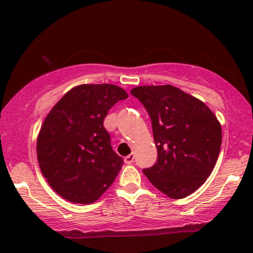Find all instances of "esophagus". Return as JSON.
<instances>
[{
    "label": "esophagus",
    "instance_id": "obj_1",
    "mask_svg": "<svg viewBox=\"0 0 253 253\" xmlns=\"http://www.w3.org/2000/svg\"><path fill=\"white\" fill-rule=\"evenodd\" d=\"M124 161L126 164H132L133 162H134V155H133V153H130V155L125 157Z\"/></svg>",
    "mask_w": 253,
    "mask_h": 253
}]
</instances>
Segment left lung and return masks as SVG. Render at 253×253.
<instances>
[{
  "label": "left lung",
  "mask_w": 253,
  "mask_h": 253,
  "mask_svg": "<svg viewBox=\"0 0 253 253\" xmlns=\"http://www.w3.org/2000/svg\"><path fill=\"white\" fill-rule=\"evenodd\" d=\"M152 123L157 162L143 172L171 199L190 195L213 171L221 147V125L202 101L170 85L130 90Z\"/></svg>",
  "instance_id": "left-lung-1"
}]
</instances>
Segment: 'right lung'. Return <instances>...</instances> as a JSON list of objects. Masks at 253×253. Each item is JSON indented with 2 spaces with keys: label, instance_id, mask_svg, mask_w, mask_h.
<instances>
[{
  "label": "right lung",
  "instance_id": "obj_1",
  "mask_svg": "<svg viewBox=\"0 0 253 253\" xmlns=\"http://www.w3.org/2000/svg\"><path fill=\"white\" fill-rule=\"evenodd\" d=\"M128 97L114 84H82L58 101L37 140L40 170L51 188L74 203H92L114 182L124 164L103 126L108 110Z\"/></svg>",
  "mask_w": 253,
  "mask_h": 253
}]
</instances>
